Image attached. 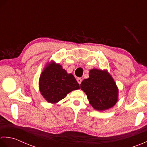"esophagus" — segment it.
<instances>
[{
    "mask_svg": "<svg viewBox=\"0 0 147 147\" xmlns=\"http://www.w3.org/2000/svg\"><path fill=\"white\" fill-rule=\"evenodd\" d=\"M77 82H78V83L79 84H81V82H82V79H81V78H77Z\"/></svg>",
    "mask_w": 147,
    "mask_h": 147,
    "instance_id": "1",
    "label": "esophagus"
}]
</instances>
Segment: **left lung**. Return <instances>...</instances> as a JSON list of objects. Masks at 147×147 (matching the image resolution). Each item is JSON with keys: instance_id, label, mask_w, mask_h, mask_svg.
<instances>
[{"instance_id": "1", "label": "left lung", "mask_w": 147, "mask_h": 147, "mask_svg": "<svg viewBox=\"0 0 147 147\" xmlns=\"http://www.w3.org/2000/svg\"><path fill=\"white\" fill-rule=\"evenodd\" d=\"M89 76L80 84V89L86 94L92 107L101 111L114 106L117 101L118 89L110 75L92 69Z\"/></svg>"}]
</instances>
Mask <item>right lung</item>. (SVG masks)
I'll return each mask as SVG.
<instances>
[{"label":"right lung","instance_id":"right-lung-1","mask_svg":"<svg viewBox=\"0 0 147 147\" xmlns=\"http://www.w3.org/2000/svg\"><path fill=\"white\" fill-rule=\"evenodd\" d=\"M39 88L44 98L49 103H55L80 86L72 74H68L61 65L52 63L42 73Z\"/></svg>","mask_w":147,"mask_h":147}]
</instances>
